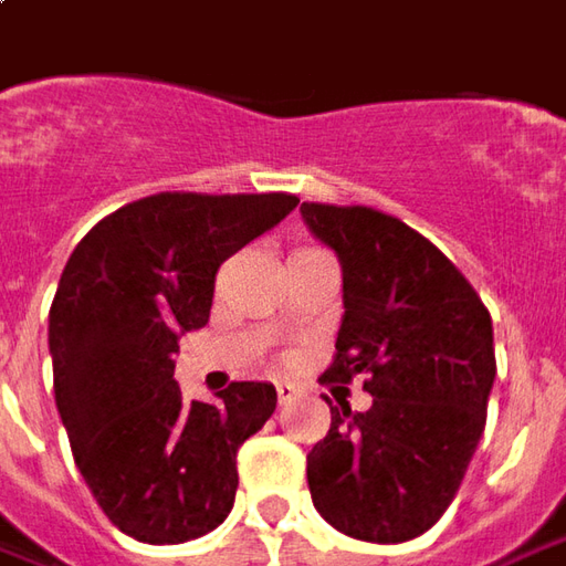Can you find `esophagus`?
I'll return each instance as SVG.
<instances>
[{"mask_svg":"<svg viewBox=\"0 0 566 566\" xmlns=\"http://www.w3.org/2000/svg\"><path fill=\"white\" fill-rule=\"evenodd\" d=\"M295 396H298V389H295L292 382H276V398H280V405H290Z\"/></svg>","mask_w":566,"mask_h":566,"instance_id":"obj_1","label":"esophagus"}]
</instances>
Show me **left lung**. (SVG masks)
<instances>
[{
	"label": "left lung",
	"mask_w": 566,
	"mask_h": 566,
	"mask_svg": "<svg viewBox=\"0 0 566 566\" xmlns=\"http://www.w3.org/2000/svg\"><path fill=\"white\" fill-rule=\"evenodd\" d=\"M343 268V324L324 380L364 377L367 411L329 408L308 454L311 502L352 539L408 542L454 499L486 430L492 317L449 258L408 223L352 205L302 202Z\"/></svg>",
	"instance_id": "obj_1"
}]
</instances>
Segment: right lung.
<instances>
[{
    "mask_svg": "<svg viewBox=\"0 0 566 566\" xmlns=\"http://www.w3.org/2000/svg\"><path fill=\"white\" fill-rule=\"evenodd\" d=\"M295 205L158 192L98 221L64 264L49 308L55 405L93 499L136 542L199 539L233 507L237 451L276 389L233 382L218 405L186 401L174 355L208 324L218 268Z\"/></svg>",
    "mask_w": 566,
    "mask_h": 566,
    "instance_id": "obj_1",
    "label": "right lung"
}]
</instances>
